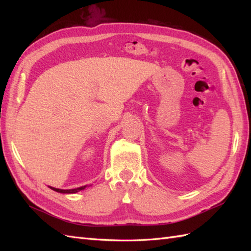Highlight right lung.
<instances>
[{
  "mask_svg": "<svg viewBox=\"0 0 251 251\" xmlns=\"http://www.w3.org/2000/svg\"><path fill=\"white\" fill-rule=\"evenodd\" d=\"M87 185H84V186H79V188H75V189H69V190H62V189H57V188H52V186H50V188L51 190H54L56 192H58V193H63V194H74L76 193V192H79L84 190L85 188H86Z\"/></svg>",
  "mask_w": 251,
  "mask_h": 251,
  "instance_id": "obj_1",
  "label": "right lung"
}]
</instances>
